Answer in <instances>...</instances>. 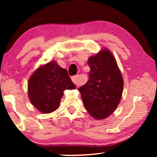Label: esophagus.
Instances as JSON below:
<instances>
[{
    "instance_id": "34e87169",
    "label": "esophagus",
    "mask_w": 157,
    "mask_h": 157,
    "mask_svg": "<svg viewBox=\"0 0 157 157\" xmlns=\"http://www.w3.org/2000/svg\"><path fill=\"white\" fill-rule=\"evenodd\" d=\"M71 79H72L73 82L76 85V86H79V82L78 80V75L73 76L72 78H71Z\"/></svg>"
}]
</instances>
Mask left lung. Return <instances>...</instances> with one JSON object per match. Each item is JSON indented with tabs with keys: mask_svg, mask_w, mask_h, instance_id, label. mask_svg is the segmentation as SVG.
Instances as JSON below:
<instances>
[{
	"mask_svg": "<svg viewBox=\"0 0 157 157\" xmlns=\"http://www.w3.org/2000/svg\"><path fill=\"white\" fill-rule=\"evenodd\" d=\"M89 79L78 89L86 111L97 120L112 113L120 102L123 79L116 60L107 48L89 58Z\"/></svg>",
	"mask_w": 157,
	"mask_h": 157,
	"instance_id": "1",
	"label": "left lung"
}]
</instances>
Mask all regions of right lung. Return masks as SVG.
Returning a JSON list of instances; mask_svg holds the SVG:
<instances>
[{"label": "right lung", "instance_id": "right-lung-1", "mask_svg": "<svg viewBox=\"0 0 157 157\" xmlns=\"http://www.w3.org/2000/svg\"><path fill=\"white\" fill-rule=\"evenodd\" d=\"M28 97L40 112L49 113L57 109L63 91L75 89L66 69L56 62L39 67L30 76L28 84Z\"/></svg>", "mask_w": 157, "mask_h": 157}]
</instances>
